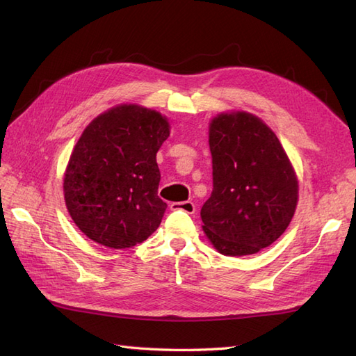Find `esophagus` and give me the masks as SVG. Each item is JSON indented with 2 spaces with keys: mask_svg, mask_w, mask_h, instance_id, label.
Listing matches in <instances>:
<instances>
[{
  "mask_svg": "<svg viewBox=\"0 0 356 356\" xmlns=\"http://www.w3.org/2000/svg\"><path fill=\"white\" fill-rule=\"evenodd\" d=\"M170 210H179V211H184L187 214H193L195 213V204L190 202V201H184V202H173L170 204Z\"/></svg>",
  "mask_w": 356,
  "mask_h": 356,
  "instance_id": "obj_1",
  "label": "esophagus"
}]
</instances>
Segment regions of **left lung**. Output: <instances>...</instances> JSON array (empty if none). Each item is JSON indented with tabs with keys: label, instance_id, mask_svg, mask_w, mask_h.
Here are the masks:
<instances>
[{
	"label": "left lung",
	"instance_id": "1",
	"mask_svg": "<svg viewBox=\"0 0 356 356\" xmlns=\"http://www.w3.org/2000/svg\"><path fill=\"white\" fill-rule=\"evenodd\" d=\"M213 192L202 229L222 255H252L270 246L296 211L299 181L280 138L248 111L214 116L208 129Z\"/></svg>",
	"mask_w": 356,
	"mask_h": 356
}]
</instances>
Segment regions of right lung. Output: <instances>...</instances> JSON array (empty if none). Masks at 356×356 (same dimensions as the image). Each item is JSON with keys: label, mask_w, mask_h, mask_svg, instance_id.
I'll return each instance as SVG.
<instances>
[{"label": "right lung", "mask_w": 356, "mask_h": 356, "mask_svg": "<svg viewBox=\"0 0 356 356\" xmlns=\"http://www.w3.org/2000/svg\"><path fill=\"white\" fill-rule=\"evenodd\" d=\"M170 134L166 116L119 104L84 128L63 178L66 208L84 236L110 249L142 243L159 228L157 152Z\"/></svg>", "instance_id": "right-lung-1"}]
</instances>
